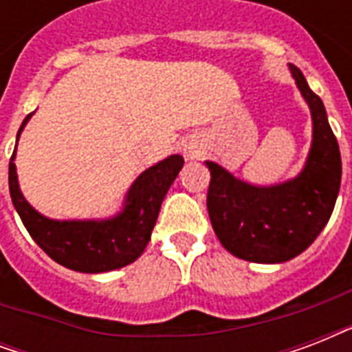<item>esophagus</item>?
<instances>
[{"label":"esophagus","instance_id":"34e87169","mask_svg":"<svg viewBox=\"0 0 352 352\" xmlns=\"http://www.w3.org/2000/svg\"><path fill=\"white\" fill-rule=\"evenodd\" d=\"M184 153H186L188 159H197L199 155H201V151H199L197 146L190 144V146H186V148H184Z\"/></svg>","mask_w":352,"mask_h":352}]
</instances>
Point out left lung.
Listing matches in <instances>:
<instances>
[{"mask_svg": "<svg viewBox=\"0 0 352 352\" xmlns=\"http://www.w3.org/2000/svg\"><path fill=\"white\" fill-rule=\"evenodd\" d=\"M289 69L312 117L303 170L289 181L257 186L204 160L210 170L206 206L215 235L232 256L245 261L285 263L300 256L329 223L340 192L342 157L325 106L300 69Z\"/></svg>", "mask_w": 352, "mask_h": 352, "instance_id": "1", "label": "left lung"}]
</instances>
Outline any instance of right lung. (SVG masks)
<instances>
[{"label": "right lung", "instance_id": "obj_1", "mask_svg": "<svg viewBox=\"0 0 352 352\" xmlns=\"http://www.w3.org/2000/svg\"><path fill=\"white\" fill-rule=\"evenodd\" d=\"M30 117L32 113L19 127L18 140ZM14 159L16 148L8 164V190L27 232L51 259L85 274L117 270L142 256L159 217L160 204L184 164L181 155H170L142 171L127 190L120 212L111 217L60 221L41 215L27 203L19 190Z\"/></svg>", "mask_w": 352, "mask_h": 352}]
</instances>
